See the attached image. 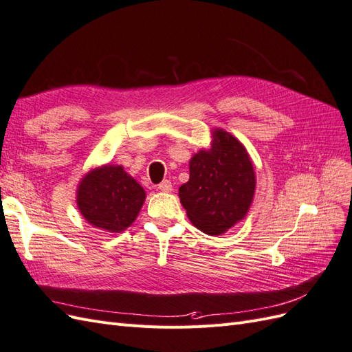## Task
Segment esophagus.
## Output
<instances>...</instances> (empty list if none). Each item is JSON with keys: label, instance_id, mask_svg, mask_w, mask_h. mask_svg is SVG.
I'll return each instance as SVG.
<instances>
[{"label": "esophagus", "instance_id": "esophagus-1", "mask_svg": "<svg viewBox=\"0 0 352 352\" xmlns=\"http://www.w3.org/2000/svg\"><path fill=\"white\" fill-rule=\"evenodd\" d=\"M157 188L162 190V192H170V190H172V182H170V180H163Z\"/></svg>", "mask_w": 352, "mask_h": 352}]
</instances>
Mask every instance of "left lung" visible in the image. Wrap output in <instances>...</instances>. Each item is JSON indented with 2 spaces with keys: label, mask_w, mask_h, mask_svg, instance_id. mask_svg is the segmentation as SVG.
<instances>
[{
  "label": "left lung",
  "mask_w": 352,
  "mask_h": 352,
  "mask_svg": "<svg viewBox=\"0 0 352 352\" xmlns=\"http://www.w3.org/2000/svg\"><path fill=\"white\" fill-rule=\"evenodd\" d=\"M254 189L247 150L230 133L216 131L210 150L190 158L189 180L179 188V197L194 226L220 235L247 214Z\"/></svg>",
  "instance_id": "obj_1"
}]
</instances>
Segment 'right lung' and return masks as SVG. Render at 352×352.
Segmentation results:
<instances>
[{"mask_svg": "<svg viewBox=\"0 0 352 352\" xmlns=\"http://www.w3.org/2000/svg\"><path fill=\"white\" fill-rule=\"evenodd\" d=\"M145 201V190L122 166H104L85 176L78 207L92 226L122 232L131 226Z\"/></svg>", "mask_w": 352, "mask_h": 352, "instance_id": "add662e5", "label": "right lung"}]
</instances>
